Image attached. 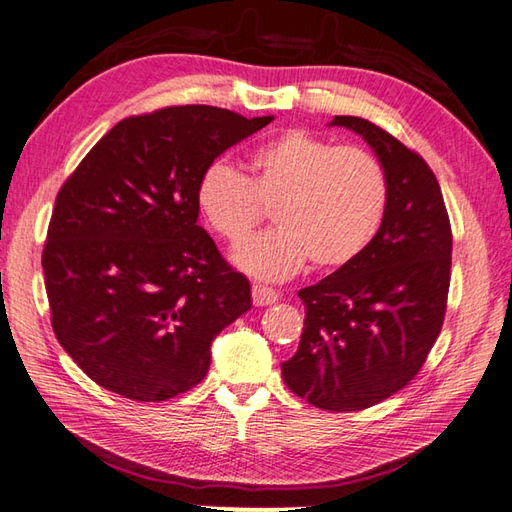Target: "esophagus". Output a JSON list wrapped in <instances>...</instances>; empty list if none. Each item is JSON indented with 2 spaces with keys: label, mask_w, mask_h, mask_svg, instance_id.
<instances>
[{
  "label": "esophagus",
  "mask_w": 512,
  "mask_h": 512,
  "mask_svg": "<svg viewBox=\"0 0 512 512\" xmlns=\"http://www.w3.org/2000/svg\"><path fill=\"white\" fill-rule=\"evenodd\" d=\"M277 299H279V295L273 288L253 286V303H255V306H273Z\"/></svg>",
  "instance_id": "1"
}]
</instances>
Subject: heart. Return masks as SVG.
Segmentation results:
<instances>
[{"label":"heart","mask_w":512,"mask_h":512,"mask_svg":"<svg viewBox=\"0 0 512 512\" xmlns=\"http://www.w3.org/2000/svg\"><path fill=\"white\" fill-rule=\"evenodd\" d=\"M195 202L228 246L244 244L273 209L277 228L250 239L235 262L248 275L279 281L308 259L317 270L356 262L385 222L389 178L372 151L290 129L250 154L248 176L226 160L206 165Z\"/></svg>","instance_id":"heart-1"}]
</instances>
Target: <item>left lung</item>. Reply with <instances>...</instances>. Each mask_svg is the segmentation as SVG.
I'll return each instance as SVG.
<instances>
[{"instance_id": "8db88e82", "label": "left lung", "mask_w": 512, "mask_h": 512, "mask_svg": "<svg viewBox=\"0 0 512 512\" xmlns=\"http://www.w3.org/2000/svg\"><path fill=\"white\" fill-rule=\"evenodd\" d=\"M361 134L389 178L376 239L350 266L301 288L306 321L281 365L292 394L323 411H361L420 372L442 330L451 284V222L436 173L418 151L361 116H334Z\"/></svg>"}]
</instances>
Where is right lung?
Listing matches in <instances>:
<instances>
[{"mask_svg":"<svg viewBox=\"0 0 512 512\" xmlns=\"http://www.w3.org/2000/svg\"><path fill=\"white\" fill-rule=\"evenodd\" d=\"M211 105L116 123L57 193L41 266L50 323L96 385L176 398L209 372L211 341L250 310L248 279L198 226L206 165L266 127Z\"/></svg>","mask_w":512,"mask_h":512,"instance_id":"obj_1","label":"right lung"}]
</instances>
